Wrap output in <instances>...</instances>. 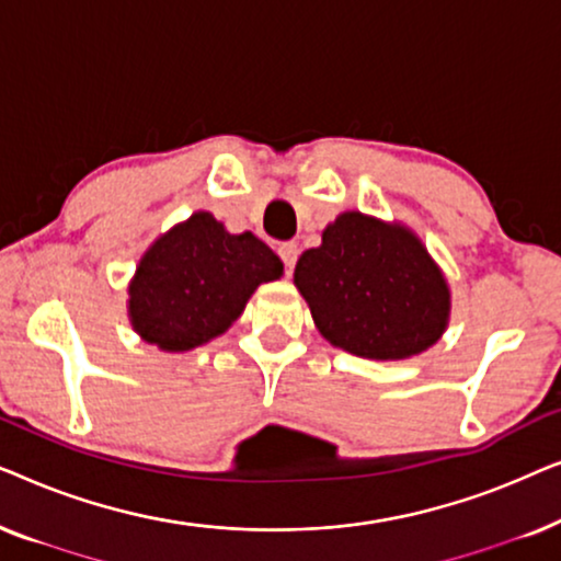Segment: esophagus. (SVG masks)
I'll return each instance as SVG.
<instances>
[{
    "instance_id": "esophagus-1",
    "label": "esophagus",
    "mask_w": 561,
    "mask_h": 561,
    "mask_svg": "<svg viewBox=\"0 0 561 561\" xmlns=\"http://www.w3.org/2000/svg\"><path fill=\"white\" fill-rule=\"evenodd\" d=\"M278 255L283 260V265H286V273H294L296 260H298V244L296 242H283L278 248Z\"/></svg>"
}]
</instances>
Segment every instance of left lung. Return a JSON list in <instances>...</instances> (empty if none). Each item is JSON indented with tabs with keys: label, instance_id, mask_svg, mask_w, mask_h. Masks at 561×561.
Listing matches in <instances>:
<instances>
[{
	"label": "left lung",
	"instance_id": "obj_1",
	"mask_svg": "<svg viewBox=\"0 0 561 561\" xmlns=\"http://www.w3.org/2000/svg\"><path fill=\"white\" fill-rule=\"evenodd\" d=\"M294 283L319 334L365 359L421 355L449 327L447 275L401 221L342 211L298 257Z\"/></svg>",
	"mask_w": 561,
	"mask_h": 561
}]
</instances>
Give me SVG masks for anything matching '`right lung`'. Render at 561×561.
Masks as SVG:
<instances>
[{"mask_svg": "<svg viewBox=\"0 0 561 561\" xmlns=\"http://www.w3.org/2000/svg\"><path fill=\"white\" fill-rule=\"evenodd\" d=\"M280 275V257L263 240L194 211L142 252L127 286L129 324L158 350L188 352L225 334L257 286Z\"/></svg>", "mask_w": 561, "mask_h": 561, "instance_id": "add662e5", "label": "right lung"}]
</instances>
